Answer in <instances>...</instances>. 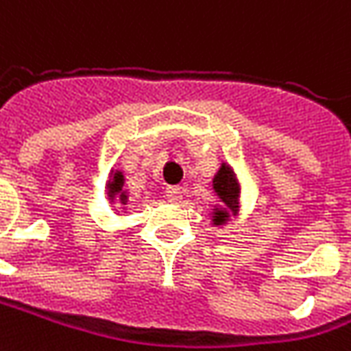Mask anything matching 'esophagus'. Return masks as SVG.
<instances>
[{"label":"esophagus","instance_id":"34e87169","mask_svg":"<svg viewBox=\"0 0 351 351\" xmlns=\"http://www.w3.org/2000/svg\"><path fill=\"white\" fill-rule=\"evenodd\" d=\"M184 190L180 186H167V192H165V199L171 201V203H178L182 199Z\"/></svg>","mask_w":351,"mask_h":351}]
</instances>
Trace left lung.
<instances>
[{
  "instance_id": "8db88e82",
  "label": "left lung",
  "mask_w": 351,
  "mask_h": 351,
  "mask_svg": "<svg viewBox=\"0 0 351 351\" xmlns=\"http://www.w3.org/2000/svg\"><path fill=\"white\" fill-rule=\"evenodd\" d=\"M213 190L218 195L217 209H213V224L222 226L226 224L228 218L237 217L239 213V195H241V188H239V180L235 176V171L228 163H222L218 167L217 175L213 178Z\"/></svg>"
}]
</instances>
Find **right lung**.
<instances>
[{
    "label": "right lung",
    "instance_id": "1",
    "mask_svg": "<svg viewBox=\"0 0 351 351\" xmlns=\"http://www.w3.org/2000/svg\"><path fill=\"white\" fill-rule=\"evenodd\" d=\"M106 193L110 203H116V207L127 205V190H125V175L121 171H112L110 180L106 184Z\"/></svg>",
    "mask_w": 351,
    "mask_h": 351
}]
</instances>
